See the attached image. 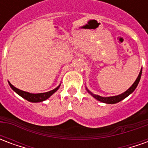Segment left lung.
<instances>
[{
    "mask_svg": "<svg viewBox=\"0 0 148 148\" xmlns=\"http://www.w3.org/2000/svg\"><path fill=\"white\" fill-rule=\"evenodd\" d=\"M141 74H142V69H141V71H140V74L138 75V77H137L136 80L135 81V82L132 84V86L127 90L125 92H124L123 93H121V94H119V95H116V96H112V97H104L99 96V95H97V94H94L92 92H90V90H88L86 88V90L88 93H90V95L92 97H93L95 99H97V101H99L103 103H106V104H116V103L120 102L122 100H124V98H126L127 96H129L131 93H133V91L136 90V88L138 86V84L140 82V77H141Z\"/></svg>",
    "mask_w": 148,
    "mask_h": 148,
    "instance_id": "1",
    "label": "left lung"
}]
</instances>
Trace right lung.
I'll list each match as a JSON object with an SVG mask.
<instances>
[{"instance_id":"obj_1","label":"right lung","mask_w":148,"mask_h":148,"mask_svg":"<svg viewBox=\"0 0 148 148\" xmlns=\"http://www.w3.org/2000/svg\"><path fill=\"white\" fill-rule=\"evenodd\" d=\"M8 84L9 86L12 88V90L15 91L16 93H17L18 95H20L21 97H22L23 98L26 99L28 101L30 102H41V101H43L45 100L48 99L51 96L53 93H55L57 90H58V88L60 87V85L57 86L54 90H51V91H48V92H46V93H28V92H25V91H23V90H21L16 88L14 86H12L9 82H8Z\"/></svg>"}]
</instances>
